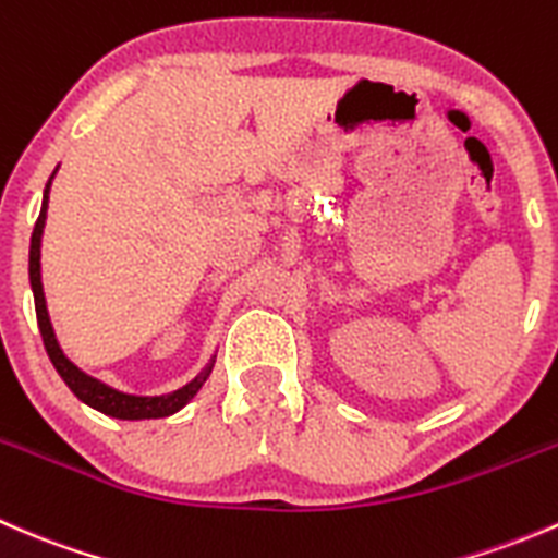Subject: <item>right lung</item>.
Segmentation results:
<instances>
[{
	"label": "right lung",
	"instance_id": "1",
	"mask_svg": "<svg viewBox=\"0 0 558 558\" xmlns=\"http://www.w3.org/2000/svg\"><path fill=\"white\" fill-rule=\"evenodd\" d=\"M48 191H50V180L45 185V196H43V210H39V218L35 223V232H32V245H29V280H32V291H35V311H37V324H39V335H43L45 351H48L50 362H53L56 373L61 375L66 386L72 388L81 402L92 404L94 410L99 413L112 415V418H123V421H140V418H165V415L178 413L196 391H199L202 384L210 375L213 364H207L205 373L199 378L191 380L189 386L178 388V391L165 393V397H132V393H121L116 388L99 384L97 378L92 375L81 373L70 359L61 353L59 342H56L53 326H50L48 318V307H45V294H43V280H39V240H43V227H45V210H48Z\"/></svg>",
	"mask_w": 558,
	"mask_h": 558
}]
</instances>
